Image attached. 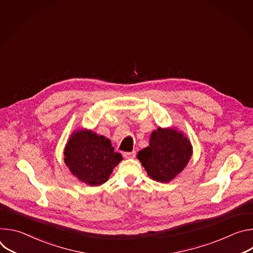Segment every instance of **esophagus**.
I'll return each instance as SVG.
<instances>
[{
    "label": "esophagus",
    "instance_id": "esophagus-1",
    "mask_svg": "<svg viewBox=\"0 0 253 253\" xmlns=\"http://www.w3.org/2000/svg\"><path fill=\"white\" fill-rule=\"evenodd\" d=\"M123 156L125 158H134L136 156V152L135 151H132V152H124L123 153Z\"/></svg>",
    "mask_w": 253,
    "mask_h": 253
}]
</instances>
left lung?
Here are the masks:
<instances>
[{
  "label": "left lung",
  "mask_w": 253,
  "mask_h": 253,
  "mask_svg": "<svg viewBox=\"0 0 253 253\" xmlns=\"http://www.w3.org/2000/svg\"><path fill=\"white\" fill-rule=\"evenodd\" d=\"M191 155V143L182 133L158 128L137 157L153 180L167 183L185 168Z\"/></svg>",
  "instance_id": "left-lung-1"
}]
</instances>
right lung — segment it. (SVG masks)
<instances>
[{"instance_id":"add662e5","label":"right lung","mask_w":253,"mask_h":253,"mask_svg":"<svg viewBox=\"0 0 253 253\" xmlns=\"http://www.w3.org/2000/svg\"><path fill=\"white\" fill-rule=\"evenodd\" d=\"M64 155L70 171L90 186L108 181L113 169L122 160V155L114 151L109 139L89 130L73 133Z\"/></svg>"}]
</instances>
